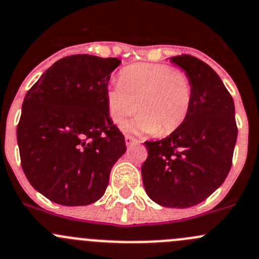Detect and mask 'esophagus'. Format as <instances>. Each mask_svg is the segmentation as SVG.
Segmentation results:
<instances>
[{"label":"esophagus","instance_id":"esophagus-1","mask_svg":"<svg viewBox=\"0 0 259 259\" xmlns=\"http://www.w3.org/2000/svg\"><path fill=\"white\" fill-rule=\"evenodd\" d=\"M125 143H126L127 147H130V145L133 144H137L138 140L135 139V138H133L132 135H125Z\"/></svg>","mask_w":259,"mask_h":259}]
</instances>
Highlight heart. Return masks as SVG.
I'll return each instance as SVG.
<instances>
[{
  "label": "heart",
  "instance_id": "b5f03b06",
  "mask_svg": "<svg viewBox=\"0 0 259 259\" xmlns=\"http://www.w3.org/2000/svg\"><path fill=\"white\" fill-rule=\"evenodd\" d=\"M119 79L107 89L106 106L116 124L138 109L139 115L124 125L127 132L167 137L190 115L193 87L183 72L167 64L138 63L121 69Z\"/></svg>",
  "mask_w": 259,
  "mask_h": 259
}]
</instances>
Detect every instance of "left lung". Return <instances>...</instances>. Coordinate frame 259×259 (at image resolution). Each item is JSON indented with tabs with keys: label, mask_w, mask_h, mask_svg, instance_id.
<instances>
[{
	"label": "left lung",
	"mask_w": 259,
	"mask_h": 259,
	"mask_svg": "<svg viewBox=\"0 0 259 259\" xmlns=\"http://www.w3.org/2000/svg\"><path fill=\"white\" fill-rule=\"evenodd\" d=\"M169 59L192 82V106L176 132L144 143L148 158L142 177L153 201L186 209L206 200L223 185L232 167L238 129L234 101L217 72L191 55Z\"/></svg>",
	"instance_id": "8db88e82"
}]
</instances>
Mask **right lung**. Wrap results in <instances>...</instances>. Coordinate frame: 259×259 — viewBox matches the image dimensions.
<instances>
[{"label":"right lung","mask_w":259,"mask_h":259,"mask_svg":"<svg viewBox=\"0 0 259 259\" xmlns=\"http://www.w3.org/2000/svg\"><path fill=\"white\" fill-rule=\"evenodd\" d=\"M117 58L77 54L55 62L27 91L17 125L22 170L50 201L84 206L104 196L126 152L106 91Z\"/></svg>","instance_id":"obj_1"}]
</instances>
